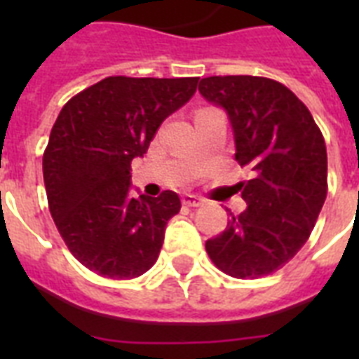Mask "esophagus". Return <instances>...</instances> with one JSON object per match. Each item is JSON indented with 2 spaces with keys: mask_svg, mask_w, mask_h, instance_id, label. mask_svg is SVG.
Returning a JSON list of instances; mask_svg holds the SVG:
<instances>
[{
  "mask_svg": "<svg viewBox=\"0 0 359 359\" xmlns=\"http://www.w3.org/2000/svg\"><path fill=\"white\" fill-rule=\"evenodd\" d=\"M182 205L184 207H201L203 199L197 196H191V194H186V196H182Z\"/></svg>",
  "mask_w": 359,
  "mask_h": 359,
  "instance_id": "1",
  "label": "esophagus"
}]
</instances>
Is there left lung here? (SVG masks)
Instances as JSON below:
<instances>
[{"instance_id":"1","label":"left lung","mask_w":359,"mask_h":359,"mask_svg":"<svg viewBox=\"0 0 359 359\" xmlns=\"http://www.w3.org/2000/svg\"><path fill=\"white\" fill-rule=\"evenodd\" d=\"M199 93L227 111L236 162L251 171L238 184L248 208L231 212L224 233L205 248L231 278H262L283 268L315 227L328 194L323 132L306 104L270 78L210 76Z\"/></svg>"}]
</instances>
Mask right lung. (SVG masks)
Instances as JSON below:
<instances>
[{
  "label": "right lung",
  "mask_w": 359,
  "mask_h": 359,
  "mask_svg": "<svg viewBox=\"0 0 359 359\" xmlns=\"http://www.w3.org/2000/svg\"><path fill=\"white\" fill-rule=\"evenodd\" d=\"M197 81L109 76L61 109L42 156L48 207L70 253L91 272L134 279L156 262L180 199L171 190L130 196L132 160L190 100Z\"/></svg>",
  "instance_id": "add662e5"
}]
</instances>
